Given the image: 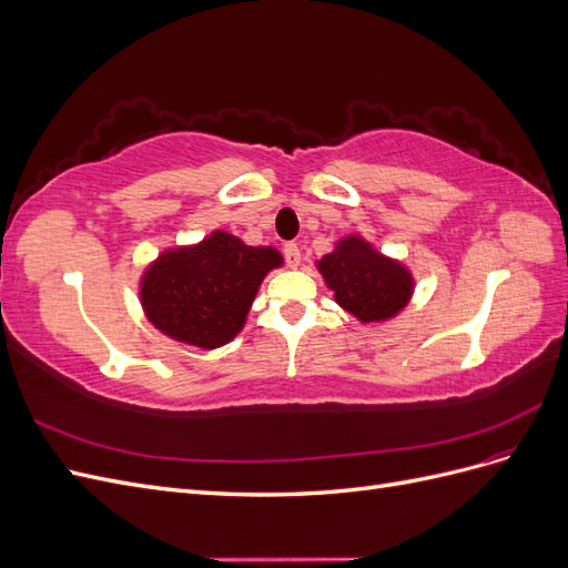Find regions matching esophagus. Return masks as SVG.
I'll list each match as a JSON object with an SVG mask.
<instances>
[{
	"mask_svg": "<svg viewBox=\"0 0 568 568\" xmlns=\"http://www.w3.org/2000/svg\"><path fill=\"white\" fill-rule=\"evenodd\" d=\"M284 257H286V265L288 267H298L301 265V248L298 244H284Z\"/></svg>",
	"mask_w": 568,
	"mask_h": 568,
	"instance_id": "34e87169",
	"label": "esophagus"
}]
</instances>
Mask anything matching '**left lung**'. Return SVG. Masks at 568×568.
Returning <instances> with one entry per match:
<instances>
[{"mask_svg":"<svg viewBox=\"0 0 568 568\" xmlns=\"http://www.w3.org/2000/svg\"><path fill=\"white\" fill-rule=\"evenodd\" d=\"M317 270L334 301L359 322H384L398 315L412 298V274L405 265L376 251L363 236L341 239Z\"/></svg>","mask_w":568,"mask_h":568,"instance_id":"obj_1","label":"left lung"}]
</instances>
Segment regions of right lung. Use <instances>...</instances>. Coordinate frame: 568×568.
<instances>
[{"mask_svg":"<svg viewBox=\"0 0 568 568\" xmlns=\"http://www.w3.org/2000/svg\"><path fill=\"white\" fill-rule=\"evenodd\" d=\"M282 265L272 246H246L227 232L163 251L140 284L144 315L165 336L203 351L225 346L244 329L265 274Z\"/></svg>","mask_w":568,"mask_h":568,"instance_id":"right-lung-1","label":"right lung"}]
</instances>
